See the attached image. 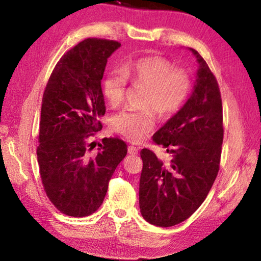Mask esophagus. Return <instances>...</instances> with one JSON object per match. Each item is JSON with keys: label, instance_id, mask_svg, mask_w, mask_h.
I'll return each instance as SVG.
<instances>
[{"label": "esophagus", "instance_id": "34e87169", "mask_svg": "<svg viewBox=\"0 0 261 261\" xmlns=\"http://www.w3.org/2000/svg\"><path fill=\"white\" fill-rule=\"evenodd\" d=\"M138 147H136V146H129L127 147V153L129 154H131V155H136V154H138Z\"/></svg>", "mask_w": 261, "mask_h": 261}]
</instances>
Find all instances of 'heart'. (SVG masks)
Here are the masks:
<instances>
[{
    "instance_id": "heart-1",
    "label": "heart",
    "mask_w": 261,
    "mask_h": 261,
    "mask_svg": "<svg viewBox=\"0 0 261 261\" xmlns=\"http://www.w3.org/2000/svg\"><path fill=\"white\" fill-rule=\"evenodd\" d=\"M126 82L144 88L141 106L146 109H124L112 118V127L132 143H140L155 126L153 109L159 117L169 118L183 107L192 91V78L187 69L174 67L161 56H145L132 61L103 78L102 93L112 107L124 100Z\"/></svg>"
}]
</instances>
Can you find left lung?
<instances>
[{
  "mask_svg": "<svg viewBox=\"0 0 261 261\" xmlns=\"http://www.w3.org/2000/svg\"><path fill=\"white\" fill-rule=\"evenodd\" d=\"M191 50L199 63L192 94L153 136V143L173 158L165 162L151 149L140 152V212L158 227L189 219L206 199L220 169L223 114L219 84L199 53Z\"/></svg>",
  "mask_w": 261,
  "mask_h": 261,
  "instance_id": "1",
  "label": "left lung"
}]
</instances>
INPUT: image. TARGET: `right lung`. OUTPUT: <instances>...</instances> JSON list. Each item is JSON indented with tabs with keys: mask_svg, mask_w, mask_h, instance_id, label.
<instances>
[{
	"mask_svg": "<svg viewBox=\"0 0 261 261\" xmlns=\"http://www.w3.org/2000/svg\"><path fill=\"white\" fill-rule=\"evenodd\" d=\"M121 46L87 38L57 62L42 98L37 156L43 190L61 213L83 218L99 208L115 169L127 152L120 138L102 140L88 155V138L102 129L101 88L107 59Z\"/></svg>",
	"mask_w": 261,
	"mask_h": 261,
	"instance_id": "1",
	"label": "right lung"
}]
</instances>
